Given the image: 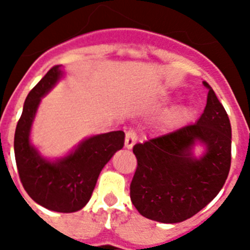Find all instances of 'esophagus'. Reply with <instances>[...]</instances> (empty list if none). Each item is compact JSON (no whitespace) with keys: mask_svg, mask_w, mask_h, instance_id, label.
I'll return each mask as SVG.
<instances>
[{"mask_svg":"<svg viewBox=\"0 0 250 250\" xmlns=\"http://www.w3.org/2000/svg\"><path fill=\"white\" fill-rule=\"evenodd\" d=\"M136 140H138V138H136L135 131L134 130H129L126 132V135H125V147L126 149H132V146L135 145Z\"/></svg>","mask_w":250,"mask_h":250,"instance_id":"1","label":"esophagus"}]
</instances>
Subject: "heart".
I'll use <instances>...</instances> for the list:
<instances>
[{
  "instance_id": "b5f03b06",
  "label": "heart",
  "mask_w": 250,
  "mask_h": 250,
  "mask_svg": "<svg viewBox=\"0 0 250 250\" xmlns=\"http://www.w3.org/2000/svg\"><path fill=\"white\" fill-rule=\"evenodd\" d=\"M195 116V110L190 105H182L174 107L164 119V126L169 130L179 129L190 123Z\"/></svg>"
}]
</instances>
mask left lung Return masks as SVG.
<instances>
[{"label": "left lung", "instance_id": "8db88e82", "mask_svg": "<svg viewBox=\"0 0 250 250\" xmlns=\"http://www.w3.org/2000/svg\"><path fill=\"white\" fill-rule=\"evenodd\" d=\"M204 112L194 125L150 139L132 149L138 167L130 198L139 213L155 222L180 223L207 207L228 178L231 126L209 83ZM196 145L205 146L193 155Z\"/></svg>", "mask_w": 250, "mask_h": 250}]
</instances>
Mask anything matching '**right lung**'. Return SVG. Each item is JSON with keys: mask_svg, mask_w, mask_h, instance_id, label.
<instances>
[{"mask_svg": "<svg viewBox=\"0 0 250 250\" xmlns=\"http://www.w3.org/2000/svg\"><path fill=\"white\" fill-rule=\"evenodd\" d=\"M61 65L54 66L28 92L15 131V158L21 183L28 195L48 210L74 213L91 198L103 167L123 149L124 131L86 138L62 158L51 160L31 144V127L41 99L63 77Z\"/></svg>", "mask_w": 250, "mask_h": 250, "instance_id": "add662e5", "label": "right lung"}]
</instances>
